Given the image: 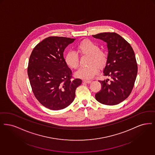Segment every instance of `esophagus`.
Masks as SVG:
<instances>
[{
	"instance_id": "obj_1",
	"label": "esophagus",
	"mask_w": 155,
	"mask_h": 155,
	"mask_svg": "<svg viewBox=\"0 0 155 155\" xmlns=\"http://www.w3.org/2000/svg\"><path fill=\"white\" fill-rule=\"evenodd\" d=\"M83 82H84V83H87V84H89V83H90L91 82V81H87V80H84V81H83Z\"/></svg>"
}]
</instances>
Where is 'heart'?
<instances>
[{
    "mask_svg": "<svg viewBox=\"0 0 155 155\" xmlns=\"http://www.w3.org/2000/svg\"><path fill=\"white\" fill-rule=\"evenodd\" d=\"M77 50L82 55H89L87 64L86 67H81L76 72L75 75L78 78L83 79H92L97 74L100 68L104 67L107 62V55L100 50V47L94 41L86 39L81 41L77 46ZM65 61L69 67L76 69L79 66V58L74 51L68 52Z\"/></svg>",
    "mask_w": 155,
    "mask_h": 155,
    "instance_id": "1",
    "label": "heart"
}]
</instances>
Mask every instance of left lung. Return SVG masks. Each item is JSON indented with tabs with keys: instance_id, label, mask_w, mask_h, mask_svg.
I'll return each instance as SVG.
<instances>
[{
	"instance_id": "left-lung-1",
	"label": "left lung",
	"mask_w": 155,
	"mask_h": 155,
	"mask_svg": "<svg viewBox=\"0 0 155 155\" xmlns=\"http://www.w3.org/2000/svg\"><path fill=\"white\" fill-rule=\"evenodd\" d=\"M93 37L107 43L108 57L104 74L112 79L110 82L108 79L99 81L102 87L95 94V99L104 105H117L128 97L134 87L138 71L134 50L116 33H100Z\"/></svg>"
}]
</instances>
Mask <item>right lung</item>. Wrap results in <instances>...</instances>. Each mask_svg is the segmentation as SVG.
<instances>
[{"instance_id":"add662e5","label":"right lung","mask_w":155,"mask_h":155,"mask_svg":"<svg viewBox=\"0 0 155 155\" xmlns=\"http://www.w3.org/2000/svg\"><path fill=\"white\" fill-rule=\"evenodd\" d=\"M76 39L48 37L34 48L29 57L28 75L34 95L44 107L58 110L74 100L81 80H71L72 71L64 58V51Z\"/></svg>"}]
</instances>
